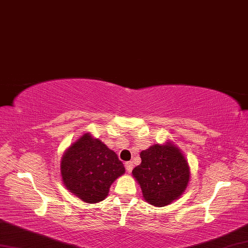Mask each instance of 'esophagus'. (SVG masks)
I'll list each match as a JSON object with an SVG mask.
<instances>
[{"mask_svg": "<svg viewBox=\"0 0 248 248\" xmlns=\"http://www.w3.org/2000/svg\"><path fill=\"white\" fill-rule=\"evenodd\" d=\"M125 168H126V171L129 172L132 171V170H133V162H126L125 163Z\"/></svg>", "mask_w": 248, "mask_h": 248, "instance_id": "34e87169", "label": "esophagus"}]
</instances>
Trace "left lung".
I'll return each instance as SVG.
<instances>
[{"mask_svg": "<svg viewBox=\"0 0 248 248\" xmlns=\"http://www.w3.org/2000/svg\"><path fill=\"white\" fill-rule=\"evenodd\" d=\"M141 164L133 176L144 200L154 206H165L178 199L189 182L190 171L185 156L174 144H154L140 153Z\"/></svg>", "mask_w": 248, "mask_h": 248, "instance_id": "8db88e82", "label": "left lung"}]
</instances>
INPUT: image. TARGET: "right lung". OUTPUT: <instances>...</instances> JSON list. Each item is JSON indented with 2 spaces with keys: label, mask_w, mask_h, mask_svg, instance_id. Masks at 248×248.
<instances>
[{
  "label": "right lung",
  "mask_w": 248,
  "mask_h": 248,
  "mask_svg": "<svg viewBox=\"0 0 248 248\" xmlns=\"http://www.w3.org/2000/svg\"><path fill=\"white\" fill-rule=\"evenodd\" d=\"M60 170L70 192L86 203H98L106 199L125 168L106 144L85 134L64 153Z\"/></svg>",
  "instance_id": "obj_1"
}]
</instances>
